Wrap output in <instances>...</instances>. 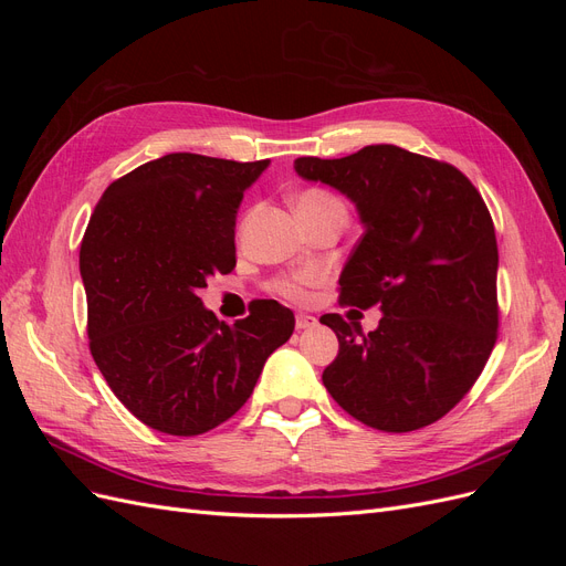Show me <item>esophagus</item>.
Wrapping results in <instances>:
<instances>
[{
    "label": "esophagus",
    "mask_w": 566,
    "mask_h": 566,
    "mask_svg": "<svg viewBox=\"0 0 566 566\" xmlns=\"http://www.w3.org/2000/svg\"><path fill=\"white\" fill-rule=\"evenodd\" d=\"M318 323V318L316 316H312V314H297L295 316V325H297V331H310V328H314V325Z\"/></svg>",
    "instance_id": "34e87169"
}]
</instances>
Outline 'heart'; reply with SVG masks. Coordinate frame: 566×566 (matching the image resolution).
I'll list each match as a JSON object with an SVG mask.
<instances>
[{
    "label": "heart",
    "mask_w": 566,
    "mask_h": 566,
    "mask_svg": "<svg viewBox=\"0 0 566 566\" xmlns=\"http://www.w3.org/2000/svg\"><path fill=\"white\" fill-rule=\"evenodd\" d=\"M325 210H345V202H342L335 193L325 191V188H306L297 198H295V212L297 214H318ZM318 281L316 271H306L297 273V276H287L276 281V293L287 297V300H304L306 297V287Z\"/></svg>",
    "instance_id": "heart-1"
}]
</instances>
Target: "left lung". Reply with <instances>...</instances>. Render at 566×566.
I'll return each instance as SVG.
<instances>
[{"label":"left lung","mask_w":566,"mask_h":566,"mask_svg":"<svg viewBox=\"0 0 566 566\" xmlns=\"http://www.w3.org/2000/svg\"><path fill=\"white\" fill-rule=\"evenodd\" d=\"M295 172L345 193L364 224L342 269L339 304L382 318L368 335L323 314L339 352L323 370L331 397L382 432L443 418L482 375L499 337V245L486 202L449 163L391 144L347 158H297Z\"/></svg>","instance_id":"8db88e82"}]
</instances>
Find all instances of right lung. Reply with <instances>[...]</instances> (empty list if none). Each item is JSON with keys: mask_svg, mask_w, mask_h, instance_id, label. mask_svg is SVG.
<instances>
[{"mask_svg": "<svg viewBox=\"0 0 566 566\" xmlns=\"http://www.w3.org/2000/svg\"><path fill=\"white\" fill-rule=\"evenodd\" d=\"M269 160L169 153L113 181L80 248L94 361L115 397L153 430L196 437L250 399L295 316L256 300L227 325L198 290L235 266V214Z\"/></svg>", "mask_w": 566, "mask_h": 566, "instance_id": "obj_1", "label": "right lung"}]
</instances>
